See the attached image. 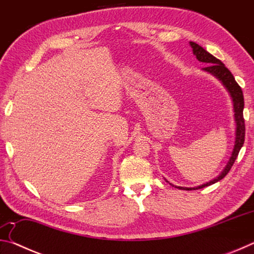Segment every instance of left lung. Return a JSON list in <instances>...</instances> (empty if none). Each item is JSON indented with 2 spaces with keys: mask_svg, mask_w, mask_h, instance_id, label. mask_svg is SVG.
Masks as SVG:
<instances>
[{
  "mask_svg": "<svg viewBox=\"0 0 254 254\" xmlns=\"http://www.w3.org/2000/svg\"><path fill=\"white\" fill-rule=\"evenodd\" d=\"M189 45L191 46L192 53L196 56V58L199 60L200 63L207 64V66L203 68V70L209 72V74L214 75L216 78L220 79L223 85L225 86L227 91H229L230 95L232 97V101H233V109H234V118H235V123H236V131H235V144L233 152H232V157L230 158V161L227 162L226 167L224 170L222 171V174L218 176L217 178L210 180L209 183H206L204 185H200L198 187H178L175 186L176 188L184 189V190H195V189H200L206 186H209V185H213L215 183L220 182L225 176L229 174L231 170L232 166L235 162V159L238 158L239 152L242 145L244 143V136H246V124H244V118H243V109H244V98H243V93L242 89L236 83L234 79V76L232 75V72L227 69L224 64H223L220 59L215 58L213 55H210L208 51H206L203 47L197 45L196 42L190 41ZM169 183V182H168ZM170 184V183H169ZM171 186H174L173 184H170Z\"/></svg>",
  "mask_w": 254,
  "mask_h": 254,
  "instance_id": "obj_1",
  "label": "left lung"
}]
</instances>
